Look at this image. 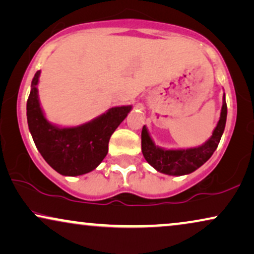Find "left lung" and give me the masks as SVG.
<instances>
[{
    "mask_svg": "<svg viewBox=\"0 0 254 254\" xmlns=\"http://www.w3.org/2000/svg\"><path fill=\"white\" fill-rule=\"evenodd\" d=\"M226 115H228V108H226L224 94L221 117L215 130L212 131V136L204 144L190 148L167 150V148L159 147L152 140L147 127L144 125L141 130V152L145 160L158 172L167 175L180 177V175L192 173L205 161H208L217 148L225 129Z\"/></svg>",
    "mask_w": 254,
    "mask_h": 254,
    "instance_id": "1",
    "label": "left lung"
}]
</instances>
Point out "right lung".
<instances>
[{
  "label": "right lung",
  "mask_w": 254,
  "mask_h": 254,
  "mask_svg": "<svg viewBox=\"0 0 254 254\" xmlns=\"http://www.w3.org/2000/svg\"><path fill=\"white\" fill-rule=\"evenodd\" d=\"M40 70L33 76L26 116L30 133L45 161L62 175L77 177L99 166L108 153L114 131L125 120L132 107H114L87 123L62 127L50 123L40 107L38 88Z\"/></svg>",
  "instance_id": "add662e5"
}]
</instances>
